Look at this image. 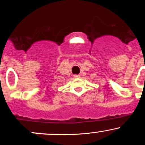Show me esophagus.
<instances>
[{
    "label": "esophagus",
    "mask_w": 145,
    "mask_h": 145,
    "mask_svg": "<svg viewBox=\"0 0 145 145\" xmlns=\"http://www.w3.org/2000/svg\"><path fill=\"white\" fill-rule=\"evenodd\" d=\"M74 78H78V77H80V75H74Z\"/></svg>",
    "instance_id": "obj_1"
}]
</instances>
